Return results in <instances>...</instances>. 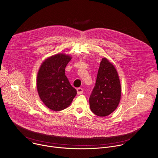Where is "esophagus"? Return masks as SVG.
<instances>
[{
  "mask_svg": "<svg viewBox=\"0 0 158 158\" xmlns=\"http://www.w3.org/2000/svg\"><path fill=\"white\" fill-rule=\"evenodd\" d=\"M77 94L78 95H81V94H82L83 92H84V90L81 87H79L77 89Z\"/></svg>",
  "mask_w": 158,
  "mask_h": 158,
  "instance_id": "obj_1",
  "label": "esophagus"
}]
</instances>
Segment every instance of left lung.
I'll return each instance as SVG.
<instances>
[{
	"instance_id": "obj_1",
	"label": "left lung",
	"mask_w": 158,
	"mask_h": 158,
	"mask_svg": "<svg viewBox=\"0 0 158 158\" xmlns=\"http://www.w3.org/2000/svg\"><path fill=\"white\" fill-rule=\"evenodd\" d=\"M121 97V87L118 72L107 58H103L95 86L89 98L90 110L98 116H107L118 108Z\"/></svg>"
}]
</instances>
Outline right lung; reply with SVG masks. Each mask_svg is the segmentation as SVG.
I'll use <instances>...</instances> for the list:
<instances>
[{"label":"right lung","mask_w":158,"mask_h":158,"mask_svg":"<svg viewBox=\"0 0 158 158\" xmlns=\"http://www.w3.org/2000/svg\"><path fill=\"white\" fill-rule=\"evenodd\" d=\"M71 58L64 53L56 54L45 59L39 68L37 92L44 105L53 111L68 108L77 94L65 75V68Z\"/></svg>","instance_id":"add662e5"}]
</instances>
